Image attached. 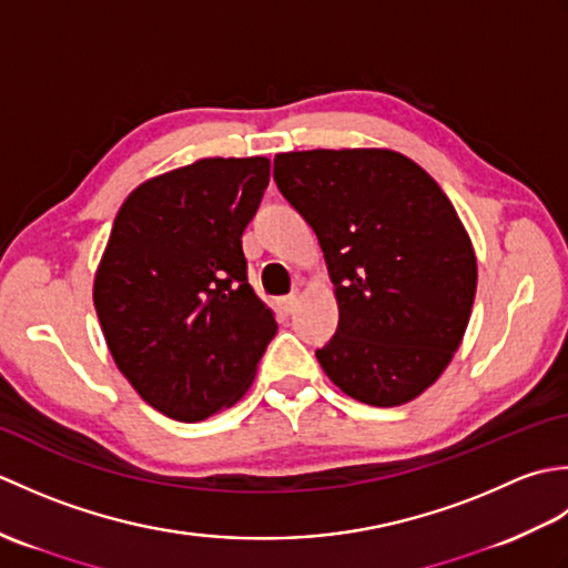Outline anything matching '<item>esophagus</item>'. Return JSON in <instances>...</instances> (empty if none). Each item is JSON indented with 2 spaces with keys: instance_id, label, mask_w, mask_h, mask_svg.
<instances>
[{
  "instance_id": "34e87169",
  "label": "esophagus",
  "mask_w": 568,
  "mask_h": 568,
  "mask_svg": "<svg viewBox=\"0 0 568 568\" xmlns=\"http://www.w3.org/2000/svg\"><path fill=\"white\" fill-rule=\"evenodd\" d=\"M297 305H300V293H291V295H285L281 300V307H283L285 315H293V312L297 310Z\"/></svg>"
}]
</instances>
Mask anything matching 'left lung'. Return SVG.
I'll list each match as a JSON object with an SVG mask.
<instances>
[{
    "label": "left lung",
    "instance_id": "obj_1",
    "mask_svg": "<svg viewBox=\"0 0 568 568\" xmlns=\"http://www.w3.org/2000/svg\"><path fill=\"white\" fill-rule=\"evenodd\" d=\"M273 178L317 234L339 305L320 366L358 403L415 400L449 366L476 297V251L452 200L390 149L277 153Z\"/></svg>",
    "mask_w": 568,
    "mask_h": 568
}]
</instances>
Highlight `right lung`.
I'll return each mask as SVG.
<instances>
[{
    "label": "right lung",
    "mask_w": 568,
    "mask_h": 568,
    "mask_svg": "<svg viewBox=\"0 0 568 568\" xmlns=\"http://www.w3.org/2000/svg\"><path fill=\"white\" fill-rule=\"evenodd\" d=\"M268 178L265 155L200 159L141 183L116 212L94 310L116 368L165 417L232 407L277 332L241 248Z\"/></svg>",
    "instance_id": "add662e5"
}]
</instances>
